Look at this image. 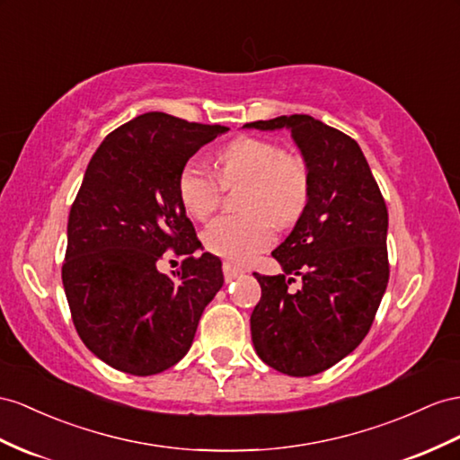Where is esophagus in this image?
Masks as SVG:
<instances>
[{
  "instance_id": "34e87169",
  "label": "esophagus",
  "mask_w": 460,
  "mask_h": 460,
  "mask_svg": "<svg viewBox=\"0 0 460 460\" xmlns=\"http://www.w3.org/2000/svg\"><path fill=\"white\" fill-rule=\"evenodd\" d=\"M241 274H243V268L234 266V264H231V262H223V276H226L227 281L234 279V278L241 276Z\"/></svg>"
}]
</instances>
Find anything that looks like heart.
<instances>
[{
  "mask_svg": "<svg viewBox=\"0 0 460 460\" xmlns=\"http://www.w3.org/2000/svg\"><path fill=\"white\" fill-rule=\"evenodd\" d=\"M217 176L199 163H186L179 174V196L196 219L209 217L221 204L223 188L243 186L244 216H221L204 231L209 252L233 262H249L274 241V226L299 219L311 194V174L303 157L261 137H237L216 157Z\"/></svg>",
  "mask_w": 460,
  "mask_h": 460,
  "instance_id": "1",
  "label": "heart"
}]
</instances>
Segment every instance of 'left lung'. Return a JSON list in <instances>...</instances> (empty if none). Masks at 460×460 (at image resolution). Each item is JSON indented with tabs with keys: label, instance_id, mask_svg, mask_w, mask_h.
I'll use <instances>...</instances> for the list:
<instances>
[{
	"label": "left lung",
	"instance_id": "1",
	"mask_svg": "<svg viewBox=\"0 0 460 460\" xmlns=\"http://www.w3.org/2000/svg\"><path fill=\"white\" fill-rule=\"evenodd\" d=\"M291 129L311 174L309 202L272 256L279 276L254 278L262 297L251 314L264 363L291 376L323 373L367 336L388 284L383 194L358 141L309 114L244 124ZM302 278L297 292L287 288Z\"/></svg>",
	"mask_w": 460,
	"mask_h": 460
}]
</instances>
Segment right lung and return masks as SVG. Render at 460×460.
<instances>
[{
    "label": "right lung",
    "instance_id": "right-lung-1",
    "mask_svg": "<svg viewBox=\"0 0 460 460\" xmlns=\"http://www.w3.org/2000/svg\"><path fill=\"white\" fill-rule=\"evenodd\" d=\"M229 128L146 112L116 128L91 157L69 209L62 281L75 331L111 367L155 375L190 349L206 305L223 286L179 196L194 153ZM184 255L167 277L158 261Z\"/></svg>",
    "mask_w": 460,
    "mask_h": 460
}]
</instances>
